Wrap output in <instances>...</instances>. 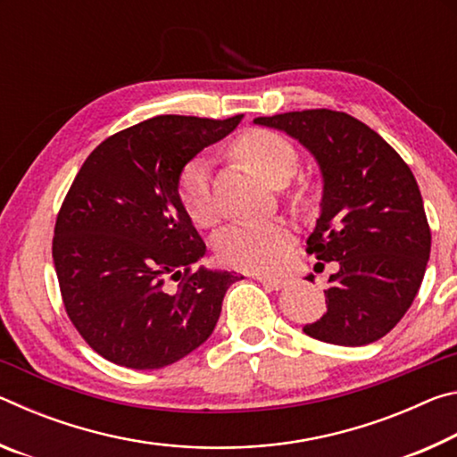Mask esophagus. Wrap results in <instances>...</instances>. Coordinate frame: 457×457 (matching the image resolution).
Returning a JSON list of instances; mask_svg holds the SVG:
<instances>
[{"mask_svg":"<svg viewBox=\"0 0 457 457\" xmlns=\"http://www.w3.org/2000/svg\"><path fill=\"white\" fill-rule=\"evenodd\" d=\"M252 278H253V280H258V282H262L264 286H268V288H272V290H280V288H284V286H286L284 278L262 276V274H252Z\"/></svg>","mask_w":457,"mask_h":457,"instance_id":"esophagus-1","label":"esophagus"}]
</instances>
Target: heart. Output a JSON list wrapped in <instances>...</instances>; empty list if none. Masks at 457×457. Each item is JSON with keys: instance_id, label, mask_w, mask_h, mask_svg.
<instances>
[{"instance_id": "b5f03b06", "label": "heart", "mask_w": 457, "mask_h": 457, "mask_svg": "<svg viewBox=\"0 0 457 457\" xmlns=\"http://www.w3.org/2000/svg\"><path fill=\"white\" fill-rule=\"evenodd\" d=\"M234 151L262 179L282 187L298 169V153L282 135L266 129L247 130L237 138ZM177 195L189 220L199 228L218 221V207L210 185L205 161L193 159L183 167L177 181ZM292 231L282 221L236 223L215 237V253L223 264L245 272H268L280 266Z\"/></svg>"}]
</instances>
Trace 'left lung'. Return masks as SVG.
<instances>
[{"label":"left lung","instance_id":"8db88e82","mask_svg":"<svg viewBox=\"0 0 457 457\" xmlns=\"http://www.w3.org/2000/svg\"><path fill=\"white\" fill-rule=\"evenodd\" d=\"M253 122L298 138L322 171V210L306 252L338 262V272L324 290L327 314L304 332L330 345L375 343L409 311L429 260L431 231L411 169L346 112L312 108Z\"/></svg>","mask_w":457,"mask_h":457}]
</instances>
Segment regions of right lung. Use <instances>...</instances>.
Wrapping results in <instances>:
<instances>
[{
  "label": "right lung",
  "mask_w": 457,
  "mask_h": 457,
  "mask_svg": "<svg viewBox=\"0 0 457 457\" xmlns=\"http://www.w3.org/2000/svg\"><path fill=\"white\" fill-rule=\"evenodd\" d=\"M239 120L161 114L120 130L88 154L62 201L52 239L62 303L114 365L167 367L213 332L237 276L193 268L205 244L177 181Z\"/></svg>",
  "instance_id": "1"
}]
</instances>
